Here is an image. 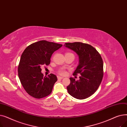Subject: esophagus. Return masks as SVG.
<instances>
[{
  "label": "esophagus",
  "mask_w": 127,
  "mask_h": 127,
  "mask_svg": "<svg viewBox=\"0 0 127 127\" xmlns=\"http://www.w3.org/2000/svg\"><path fill=\"white\" fill-rule=\"evenodd\" d=\"M57 77H58V79H62L64 78L62 77H60V76H58Z\"/></svg>",
  "instance_id": "1"
}]
</instances>
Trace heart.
<instances>
[{
	"label": "heart",
	"instance_id": "heart-1",
	"mask_svg": "<svg viewBox=\"0 0 127 127\" xmlns=\"http://www.w3.org/2000/svg\"><path fill=\"white\" fill-rule=\"evenodd\" d=\"M66 54H72V53H66ZM58 72H59V74L61 75H65L66 74V71H65L64 69H60Z\"/></svg>",
	"mask_w": 127,
	"mask_h": 127
}]
</instances>
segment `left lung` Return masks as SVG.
Here are the masks:
<instances>
[{
	"label": "left lung",
	"instance_id": "obj_1",
	"mask_svg": "<svg viewBox=\"0 0 127 127\" xmlns=\"http://www.w3.org/2000/svg\"><path fill=\"white\" fill-rule=\"evenodd\" d=\"M64 46L75 52L79 57V64L73 75L79 74V80L70 78L67 89L76 99H84L92 95L100 84L103 76V61L100 55L91 45L81 42L67 43Z\"/></svg>",
	"mask_w": 127,
	"mask_h": 127
}]
</instances>
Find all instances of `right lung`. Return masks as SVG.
<instances>
[{
	"label": "right lung",
	"mask_w": 127,
	"mask_h": 127,
	"mask_svg": "<svg viewBox=\"0 0 127 127\" xmlns=\"http://www.w3.org/2000/svg\"><path fill=\"white\" fill-rule=\"evenodd\" d=\"M62 46L46 41H40L27 47L22 53L18 67V77L29 95L39 99L47 96L57 81L56 75L44 77L42 67L50 64L52 53Z\"/></svg>",
	"instance_id": "obj_1"
}]
</instances>
